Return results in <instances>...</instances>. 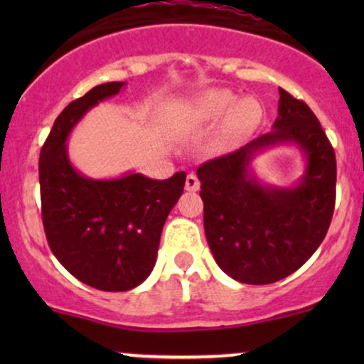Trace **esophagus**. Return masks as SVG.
Listing matches in <instances>:
<instances>
[{
	"instance_id": "1",
	"label": "esophagus",
	"mask_w": 364,
	"mask_h": 364,
	"mask_svg": "<svg viewBox=\"0 0 364 364\" xmlns=\"http://www.w3.org/2000/svg\"><path fill=\"white\" fill-rule=\"evenodd\" d=\"M186 191H196L200 188V181L195 174H188L186 176V183H185Z\"/></svg>"
}]
</instances>
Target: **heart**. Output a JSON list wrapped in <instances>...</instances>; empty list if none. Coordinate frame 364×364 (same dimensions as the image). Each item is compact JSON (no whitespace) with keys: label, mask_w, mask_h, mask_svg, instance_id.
I'll return each mask as SVG.
<instances>
[{"label":"heart","mask_w":364,"mask_h":364,"mask_svg":"<svg viewBox=\"0 0 364 364\" xmlns=\"http://www.w3.org/2000/svg\"><path fill=\"white\" fill-rule=\"evenodd\" d=\"M195 118L205 123H217L228 118L232 112V123L236 128H245L252 124L258 116V106L252 99H243L237 102L236 95L225 90H214L202 95L193 106Z\"/></svg>","instance_id":"obj_1"}]
</instances>
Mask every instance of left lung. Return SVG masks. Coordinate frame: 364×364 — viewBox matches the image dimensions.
<instances>
[{"label": "left lung", "mask_w": 364, "mask_h": 364, "mask_svg": "<svg viewBox=\"0 0 364 364\" xmlns=\"http://www.w3.org/2000/svg\"><path fill=\"white\" fill-rule=\"evenodd\" d=\"M272 132L196 171L203 228L217 265L243 284H272L299 269L321 245L336 205V154L303 101L279 89ZM277 144L304 154L305 173L292 187L260 182L251 162Z\"/></svg>", "instance_id": "left-lung-1"}]
</instances>
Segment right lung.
Instances as JSON below:
<instances>
[{"instance_id":"obj_1","label":"right lung","mask_w":364,"mask_h":364,"mask_svg":"<svg viewBox=\"0 0 364 364\" xmlns=\"http://www.w3.org/2000/svg\"><path fill=\"white\" fill-rule=\"evenodd\" d=\"M127 82H107L70 102L54 121L39 157L46 237L73 277L99 291L140 286L157 260L161 232L185 188L186 173L152 179L140 173L94 179L75 169L70 133L99 102L118 95Z\"/></svg>"}]
</instances>
